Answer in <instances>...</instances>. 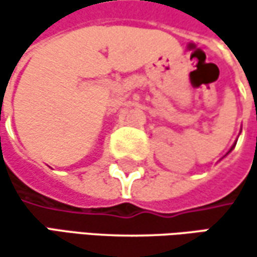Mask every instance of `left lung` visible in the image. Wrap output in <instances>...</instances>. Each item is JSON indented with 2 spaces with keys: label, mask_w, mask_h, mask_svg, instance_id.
Instances as JSON below:
<instances>
[{
  "label": "left lung",
  "mask_w": 257,
  "mask_h": 257,
  "mask_svg": "<svg viewBox=\"0 0 257 257\" xmlns=\"http://www.w3.org/2000/svg\"><path fill=\"white\" fill-rule=\"evenodd\" d=\"M235 144H236V143H235ZM235 144H233V146H232V147H231V150H229V152H228V153H231V152H232V149H233V147H235ZM228 153H226V155H228Z\"/></svg>",
  "instance_id": "8db88e82"
}]
</instances>
